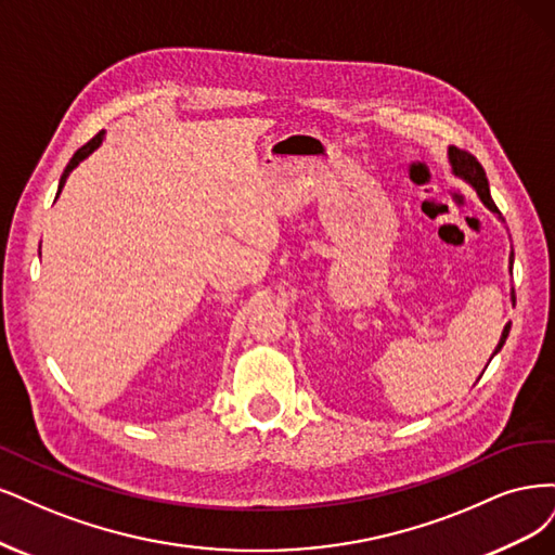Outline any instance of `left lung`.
<instances>
[{
	"mask_svg": "<svg viewBox=\"0 0 555 555\" xmlns=\"http://www.w3.org/2000/svg\"><path fill=\"white\" fill-rule=\"evenodd\" d=\"M450 164H452V170H454V175H459L461 180H466L475 191H477V195L481 198V203H485L491 211H495V214H500L498 211V207H495V203H493V198H491V191H489V180H487V172H485V168H481V164L479 160L470 154V152H466V150H459V147H450ZM514 260H509V264H512ZM516 297H514V293H512V301H514ZM509 327H512V323H507L505 325V330H503V336H500V344H498V348H495V352L505 346V338L509 336ZM493 352V354H495Z\"/></svg>",
	"mask_w": 555,
	"mask_h": 555,
	"instance_id": "8db88e82",
	"label": "left lung"
}]
</instances>
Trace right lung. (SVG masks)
I'll return each mask as SVG.
<instances>
[{"label":"right lung","instance_id":"obj_1","mask_svg":"<svg viewBox=\"0 0 555 555\" xmlns=\"http://www.w3.org/2000/svg\"><path fill=\"white\" fill-rule=\"evenodd\" d=\"M103 135H105V131H99V133H96V135H94L92 140H89V142H87V145H82V147H80V150H78V152L74 154V158H70V160H68V166H66V170L62 172V180H60V189H57V195H60V193H62V189H64V182H66V177H68V172H70V170H74V168H76V166L80 164V160H85V158H87L89 154H92V152H94V150H96V147L101 145V140H103Z\"/></svg>","mask_w":555,"mask_h":555}]
</instances>
